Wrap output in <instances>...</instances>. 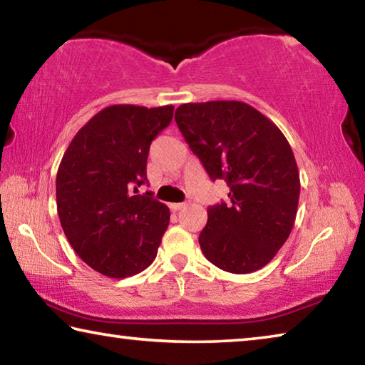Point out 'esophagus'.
Wrapping results in <instances>:
<instances>
[{
	"label": "esophagus",
	"instance_id": "34e87169",
	"mask_svg": "<svg viewBox=\"0 0 365 365\" xmlns=\"http://www.w3.org/2000/svg\"><path fill=\"white\" fill-rule=\"evenodd\" d=\"M185 206H187V202H172L170 209L172 211H180V209H183Z\"/></svg>",
	"mask_w": 365,
	"mask_h": 365
}]
</instances>
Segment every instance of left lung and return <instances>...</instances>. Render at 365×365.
<instances>
[{
  "mask_svg": "<svg viewBox=\"0 0 365 365\" xmlns=\"http://www.w3.org/2000/svg\"><path fill=\"white\" fill-rule=\"evenodd\" d=\"M175 122L211 180H225L228 202L209 206L200 246L232 274L269 264L292 233L299 172L280 128L242 101L187 103Z\"/></svg>",
  "mask_w": 365,
  "mask_h": 365,
  "instance_id": "obj_1",
  "label": "left lung"
}]
</instances>
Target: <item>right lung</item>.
<instances>
[{
	"instance_id": "add662e5",
	"label": "right lung",
	"mask_w": 365,
	"mask_h": 365,
	"mask_svg": "<svg viewBox=\"0 0 365 365\" xmlns=\"http://www.w3.org/2000/svg\"><path fill=\"white\" fill-rule=\"evenodd\" d=\"M174 106L114 104L80 128L61 160L56 202L61 225L85 264L113 279L145 270L169 225V207L154 200L146 160Z\"/></svg>"
}]
</instances>
